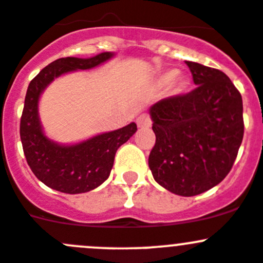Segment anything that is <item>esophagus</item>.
<instances>
[{
    "label": "esophagus",
    "instance_id": "esophagus-1",
    "mask_svg": "<svg viewBox=\"0 0 263 263\" xmlns=\"http://www.w3.org/2000/svg\"><path fill=\"white\" fill-rule=\"evenodd\" d=\"M137 125H138L139 127H142V129H148V127H151L152 125L151 117H149L147 114L139 115V116L137 117Z\"/></svg>",
    "mask_w": 263,
    "mask_h": 263
}]
</instances>
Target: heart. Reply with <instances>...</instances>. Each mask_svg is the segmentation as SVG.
<instances>
[{
  "instance_id": "1",
  "label": "heart",
  "mask_w": 263,
  "mask_h": 263,
  "mask_svg": "<svg viewBox=\"0 0 263 263\" xmlns=\"http://www.w3.org/2000/svg\"><path fill=\"white\" fill-rule=\"evenodd\" d=\"M176 74H177L176 71L164 72V73L160 74L159 79H157V85H159V86H165V85L169 84V82H171L172 80L176 77ZM183 86H184V80L182 79V77H178V79H175L173 82H172L171 89H172V91L178 92L183 89Z\"/></svg>"
}]
</instances>
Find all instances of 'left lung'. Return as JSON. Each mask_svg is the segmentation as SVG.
I'll use <instances>...</instances> for the list:
<instances>
[{"instance_id": "1", "label": "left lung", "mask_w": 263, "mask_h": 263, "mask_svg": "<svg viewBox=\"0 0 263 263\" xmlns=\"http://www.w3.org/2000/svg\"><path fill=\"white\" fill-rule=\"evenodd\" d=\"M195 87L149 108L156 136L148 166L155 181L181 196L217 186L230 173L244 136L242 99L222 71L186 62Z\"/></svg>"}]
</instances>
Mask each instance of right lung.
I'll return each instance as SVG.
<instances>
[{
    "mask_svg": "<svg viewBox=\"0 0 263 263\" xmlns=\"http://www.w3.org/2000/svg\"><path fill=\"white\" fill-rule=\"evenodd\" d=\"M114 57L101 52L92 58H61L45 67L27 89L21 119V139L31 171L47 187L64 194H82L101 186L109 177L117 148L137 132V124L92 137L71 146L55 143L44 134L39 99L54 79L77 69H90Z\"/></svg>",
    "mask_w": 263,
    "mask_h": 263,
    "instance_id": "1",
    "label": "right lung"
}]
</instances>
